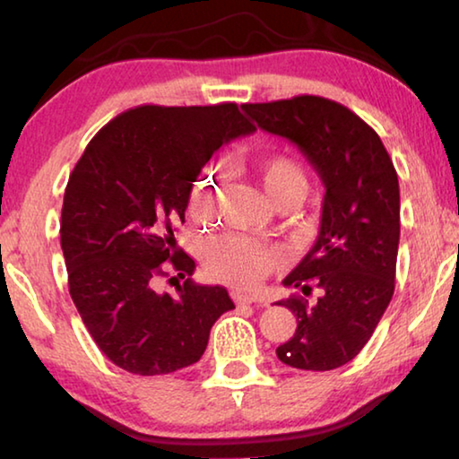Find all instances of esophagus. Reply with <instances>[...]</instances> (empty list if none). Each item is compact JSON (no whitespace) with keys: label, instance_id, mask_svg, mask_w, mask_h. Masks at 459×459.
Here are the masks:
<instances>
[{"label":"esophagus","instance_id":"esophagus-1","mask_svg":"<svg viewBox=\"0 0 459 459\" xmlns=\"http://www.w3.org/2000/svg\"><path fill=\"white\" fill-rule=\"evenodd\" d=\"M232 299H235V304L237 306H251V304H255V298H251V295H240V293H235L232 295Z\"/></svg>","mask_w":459,"mask_h":459}]
</instances>
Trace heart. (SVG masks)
Segmentation results:
<instances>
[{"instance_id": "1", "label": "heart", "mask_w": 459, "mask_h": 459, "mask_svg": "<svg viewBox=\"0 0 459 459\" xmlns=\"http://www.w3.org/2000/svg\"><path fill=\"white\" fill-rule=\"evenodd\" d=\"M255 180L261 184L271 202L285 196H306L307 174L301 161L287 152H271L253 155L247 161ZM221 194V176H204L192 194V212L198 219H208L216 211ZM202 257L208 271L238 290H253L271 271L285 261L279 247L240 235H219L208 238L202 248Z\"/></svg>"}]
</instances>
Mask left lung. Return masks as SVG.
Returning a JSON list of instances; mask_svg holds the SVG:
<instances>
[{
  "label": "left lung",
  "instance_id": "8db88e82",
  "mask_svg": "<svg viewBox=\"0 0 459 459\" xmlns=\"http://www.w3.org/2000/svg\"><path fill=\"white\" fill-rule=\"evenodd\" d=\"M263 131L299 147L324 182L320 232L283 279L298 328L277 359L301 370H333L370 340L394 291L401 196L399 178L377 131L336 100L299 95L243 105Z\"/></svg>",
  "mask_w": 459,
  "mask_h": 459
}]
</instances>
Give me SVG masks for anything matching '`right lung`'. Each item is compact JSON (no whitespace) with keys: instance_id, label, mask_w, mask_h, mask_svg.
<instances>
[{"instance_id":"add662e5","label":"right lung","mask_w":459,"mask_h":459,"mask_svg":"<svg viewBox=\"0 0 459 459\" xmlns=\"http://www.w3.org/2000/svg\"><path fill=\"white\" fill-rule=\"evenodd\" d=\"M253 131L237 103L142 105L108 121L76 161L60 221L68 291L119 368L155 377L190 367L214 322L235 307L224 287L192 281L196 265L174 230L212 153ZM164 262L189 277L176 296L152 290Z\"/></svg>"}]
</instances>
